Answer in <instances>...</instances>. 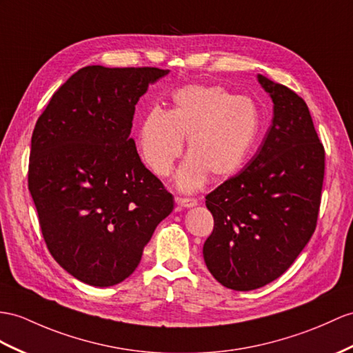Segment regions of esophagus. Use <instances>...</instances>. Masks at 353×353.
<instances>
[{
	"label": "esophagus",
	"mask_w": 353,
	"mask_h": 353,
	"mask_svg": "<svg viewBox=\"0 0 353 353\" xmlns=\"http://www.w3.org/2000/svg\"><path fill=\"white\" fill-rule=\"evenodd\" d=\"M175 201H176V203L179 206H183V208H192V206L197 205V199H194V197H181V196H178Z\"/></svg>",
	"instance_id": "esophagus-1"
}]
</instances>
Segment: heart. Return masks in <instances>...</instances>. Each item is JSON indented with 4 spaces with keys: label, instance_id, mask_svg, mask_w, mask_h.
I'll return each mask as SVG.
<instances>
[{
    "label": "heart",
    "instance_id": "b5f03b06",
    "mask_svg": "<svg viewBox=\"0 0 353 353\" xmlns=\"http://www.w3.org/2000/svg\"><path fill=\"white\" fill-rule=\"evenodd\" d=\"M172 100L169 112H147L137 132V148L152 174H170L183 154V139L190 152L176 176L183 190L199 188L210 174L220 179L241 169L261 127L259 110L250 99L219 85H187Z\"/></svg>",
    "mask_w": 353,
    "mask_h": 353
}]
</instances>
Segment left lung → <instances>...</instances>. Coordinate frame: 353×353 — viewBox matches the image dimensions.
Listing matches in <instances>:
<instances>
[{"label":"left lung","instance_id":"left-lung-1","mask_svg":"<svg viewBox=\"0 0 353 353\" xmlns=\"http://www.w3.org/2000/svg\"><path fill=\"white\" fill-rule=\"evenodd\" d=\"M272 124L248 165L205 196L214 229L203 259L223 286L253 290L279 279L310 241L319 216L325 148L305 101L259 74Z\"/></svg>","mask_w":353,"mask_h":353}]
</instances>
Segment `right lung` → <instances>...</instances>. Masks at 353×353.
I'll return each instance as SVG.
<instances>
[{
    "label": "right lung",
    "mask_w": 353,
    "mask_h": 353,
    "mask_svg": "<svg viewBox=\"0 0 353 353\" xmlns=\"http://www.w3.org/2000/svg\"><path fill=\"white\" fill-rule=\"evenodd\" d=\"M156 67L88 65L63 83L31 137L28 188L48 250L73 277L108 288L137 268L174 210L130 137L134 106Z\"/></svg>",
    "instance_id": "obj_1"
}]
</instances>
